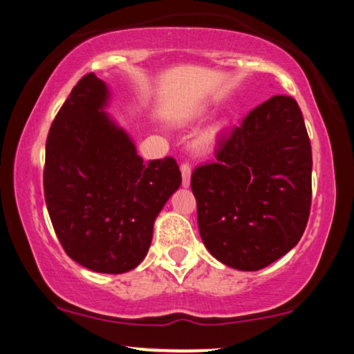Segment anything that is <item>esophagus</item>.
<instances>
[{"mask_svg":"<svg viewBox=\"0 0 354 354\" xmlns=\"http://www.w3.org/2000/svg\"><path fill=\"white\" fill-rule=\"evenodd\" d=\"M181 175H183V186L191 184V165L187 162L181 163Z\"/></svg>","mask_w":354,"mask_h":354,"instance_id":"obj_1","label":"esophagus"}]
</instances>
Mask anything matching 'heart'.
Segmentation results:
<instances>
[{
  "instance_id": "b5f03b06",
  "label": "heart",
  "mask_w": 354,
  "mask_h": 354,
  "mask_svg": "<svg viewBox=\"0 0 354 354\" xmlns=\"http://www.w3.org/2000/svg\"><path fill=\"white\" fill-rule=\"evenodd\" d=\"M210 139H212V136H210V138H207V139H205V142H210Z\"/></svg>"
}]
</instances>
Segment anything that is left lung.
Returning <instances> with one entry per match:
<instances>
[{
	"mask_svg": "<svg viewBox=\"0 0 354 354\" xmlns=\"http://www.w3.org/2000/svg\"><path fill=\"white\" fill-rule=\"evenodd\" d=\"M311 142L292 96L276 94L216 138L194 168L201 237L216 260L258 271L293 248L311 210Z\"/></svg>",
	"mask_w": 354,
	"mask_h": 354,
	"instance_id": "1",
	"label": "left lung"
}]
</instances>
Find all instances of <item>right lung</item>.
Masks as SVG:
<instances>
[{
    "label": "right lung",
    "mask_w": 354,
    "mask_h": 354,
    "mask_svg": "<svg viewBox=\"0 0 354 354\" xmlns=\"http://www.w3.org/2000/svg\"><path fill=\"white\" fill-rule=\"evenodd\" d=\"M107 97L93 72L73 86L49 128L43 186L67 255L91 271L120 274L146 257L153 221L181 171L173 157L144 163L101 111Z\"/></svg>",
    "instance_id": "obj_1"
}]
</instances>
